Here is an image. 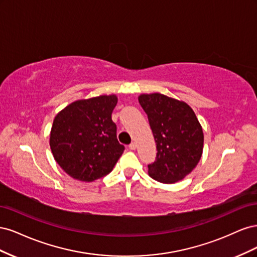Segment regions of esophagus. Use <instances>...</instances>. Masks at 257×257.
<instances>
[{"instance_id": "esophagus-1", "label": "esophagus", "mask_w": 257, "mask_h": 257, "mask_svg": "<svg viewBox=\"0 0 257 257\" xmlns=\"http://www.w3.org/2000/svg\"><path fill=\"white\" fill-rule=\"evenodd\" d=\"M128 147H130V149H131V150H135L136 148H137V144H136L135 142H133V143H132Z\"/></svg>"}]
</instances>
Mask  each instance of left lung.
<instances>
[{
  "mask_svg": "<svg viewBox=\"0 0 257 257\" xmlns=\"http://www.w3.org/2000/svg\"><path fill=\"white\" fill-rule=\"evenodd\" d=\"M157 143V160L148 174L162 183H175L196 167L204 149V133L195 112L182 100L161 93L141 94Z\"/></svg>",
  "mask_w": 257,
  "mask_h": 257,
  "instance_id": "1",
  "label": "left lung"
}]
</instances>
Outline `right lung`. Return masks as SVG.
Listing matches in <instances>:
<instances>
[{
  "label": "right lung",
  "mask_w": 257,
  "mask_h": 257,
  "mask_svg": "<svg viewBox=\"0 0 257 257\" xmlns=\"http://www.w3.org/2000/svg\"><path fill=\"white\" fill-rule=\"evenodd\" d=\"M118 103L114 94L78 99L53 120L50 149L64 172L76 180L91 182L109 174L124 151L111 120Z\"/></svg>",
  "instance_id": "right-lung-1"
}]
</instances>
